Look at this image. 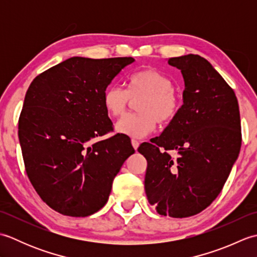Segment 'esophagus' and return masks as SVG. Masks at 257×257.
Instances as JSON below:
<instances>
[{"label": "esophagus", "mask_w": 257, "mask_h": 257, "mask_svg": "<svg viewBox=\"0 0 257 257\" xmlns=\"http://www.w3.org/2000/svg\"><path fill=\"white\" fill-rule=\"evenodd\" d=\"M132 144H133V147L135 148V150H137L138 147H139V141L136 140V139H133L132 140Z\"/></svg>", "instance_id": "obj_1"}]
</instances>
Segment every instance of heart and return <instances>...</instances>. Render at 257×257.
I'll return each instance as SVG.
<instances>
[{"label": "heart", "instance_id": "b5f03b06", "mask_svg": "<svg viewBox=\"0 0 257 257\" xmlns=\"http://www.w3.org/2000/svg\"><path fill=\"white\" fill-rule=\"evenodd\" d=\"M124 89L110 85L102 92V105L109 116L119 118L124 114L132 100L138 99V113L127 114L117 123L119 133L133 138L151 134L159 122L170 124L182 107V96L174 88L173 80L155 68H144L129 75Z\"/></svg>", "mask_w": 257, "mask_h": 257}]
</instances>
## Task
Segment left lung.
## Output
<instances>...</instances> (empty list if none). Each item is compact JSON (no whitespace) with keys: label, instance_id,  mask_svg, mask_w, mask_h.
Wrapping results in <instances>:
<instances>
[{"label":"left lung","instance_id":"8db88e82","mask_svg":"<svg viewBox=\"0 0 257 257\" xmlns=\"http://www.w3.org/2000/svg\"><path fill=\"white\" fill-rule=\"evenodd\" d=\"M168 63L183 75V105L161 136L138 151L147 159L149 203L160 215L188 217L224 187L241 149V118L235 92L205 58L190 54Z\"/></svg>","mask_w":257,"mask_h":257}]
</instances>
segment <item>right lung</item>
<instances>
[{
    "mask_svg": "<svg viewBox=\"0 0 257 257\" xmlns=\"http://www.w3.org/2000/svg\"><path fill=\"white\" fill-rule=\"evenodd\" d=\"M133 57H72L34 78L19 119L25 171L37 194L68 216L94 214L135 149L114 135L102 92Z\"/></svg>",
    "mask_w": 257,
    "mask_h": 257,
    "instance_id": "1",
    "label": "right lung"
}]
</instances>
